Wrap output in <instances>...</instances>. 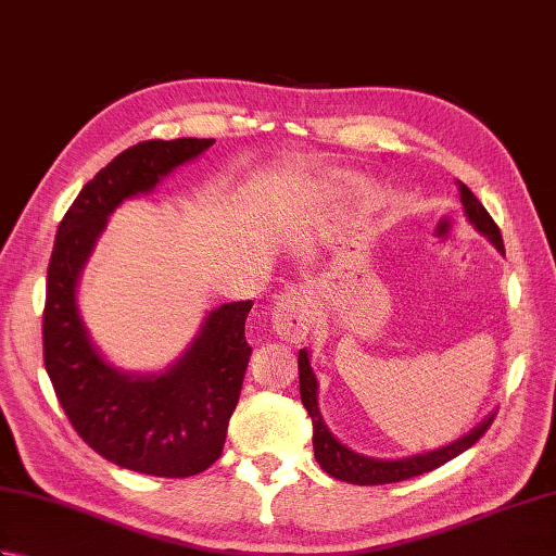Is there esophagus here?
<instances>
[{
    "instance_id": "obj_1",
    "label": "esophagus",
    "mask_w": 556,
    "mask_h": 556,
    "mask_svg": "<svg viewBox=\"0 0 556 556\" xmlns=\"http://www.w3.org/2000/svg\"><path fill=\"white\" fill-rule=\"evenodd\" d=\"M313 325V293L308 287H291L281 291L271 311V329L279 339L299 344L311 332Z\"/></svg>"
}]
</instances>
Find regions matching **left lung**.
I'll return each mask as SVG.
<instances>
[{"label": "left lung", "instance_id": "obj_1", "mask_svg": "<svg viewBox=\"0 0 556 556\" xmlns=\"http://www.w3.org/2000/svg\"><path fill=\"white\" fill-rule=\"evenodd\" d=\"M458 191H460V203H464V210H466V217L476 224V229L480 233H485L488 239L497 245L500 253H504L500 227L490 217V212L482 207L480 200L473 195V191H470L466 184H458ZM299 380H301V401L313 420V448H315L317 464H320L325 473H329L337 480L351 482V485H387V482H401L422 473H430V470L444 466L446 460L456 458L458 454H464L466 448L473 446L480 437L488 432V428L494 420V416H490L485 422L478 425L473 432L460 437V440H456L454 444L437 448V452L399 458V460H380V458H370V456H361L356 452H351L349 446L337 442L332 432L327 430V425L323 422V416H320V408H317V380L311 370L308 351L305 349H301L299 353Z\"/></svg>", "mask_w": 556, "mask_h": 556}]
</instances>
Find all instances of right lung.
Instances as JSON below:
<instances>
[{
	"label": "right lung",
	"instance_id": "right-lung-1",
	"mask_svg": "<svg viewBox=\"0 0 556 556\" xmlns=\"http://www.w3.org/2000/svg\"><path fill=\"white\" fill-rule=\"evenodd\" d=\"M215 140H143L116 155L59 222L47 267L42 356L68 422L112 464L157 478H191L222 456L253 349L245 317L253 301L219 305L203 332L162 375L131 377L102 361L76 311V281L110 212L148 193L162 176Z\"/></svg>",
	"mask_w": 556,
	"mask_h": 556
}]
</instances>
